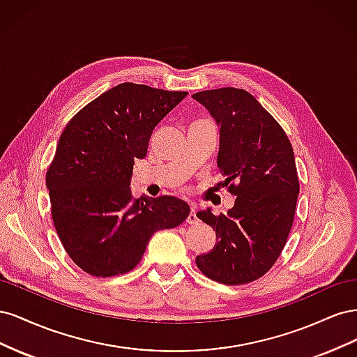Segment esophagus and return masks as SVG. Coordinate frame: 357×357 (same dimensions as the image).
Here are the masks:
<instances>
[{"label":"esophagus","instance_id":"1","mask_svg":"<svg viewBox=\"0 0 357 357\" xmlns=\"http://www.w3.org/2000/svg\"><path fill=\"white\" fill-rule=\"evenodd\" d=\"M186 222H188L189 225H197V223L199 222L198 215H197V205H195V204L190 205V213H189V215H188Z\"/></svg>","mask_w":357,"mask_h":357}]
</instances>
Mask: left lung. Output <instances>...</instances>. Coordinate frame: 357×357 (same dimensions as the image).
Wrapping results in <instances>:
<instances>
[{
	"label": "left lung",
	"mask_w": 357,
	"mask_h": 357,
	"mask_svg": "<svg viewBox=\"0 0 357 357\" xmlns=\"http://www.w3.org/2000/svg\"><path fill=\"white\" fill-rule=\"evenodd\" d=\"M220 126L218 167L235 195L228 213L197 215L215 231V244L197 256L208 278L236 286L255 282L275 264L294 225L299 180L283 128L252 93L236 88L192 95Z\"/></svg>",
	"instance_id": "8db88e82"
}]
</instances>
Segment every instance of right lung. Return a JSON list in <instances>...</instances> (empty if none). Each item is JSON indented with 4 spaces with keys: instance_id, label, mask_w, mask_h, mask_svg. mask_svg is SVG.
<instances>
[{
    "instance_id": "right-lung-1",
    "label": "right lung",
    "mask_w": 357,
    "mask_h": 357,
    "mask_svg": "<svg viewBox=\"0 0 357 357\" xmlns=\"http://www.w3.org/2000/svg\"><path fill=\"white\" fill-rule=\"evenodd\" d=\"M186 95L122 83L83 107L63 129L46 186L59 240L84 273H129L156 231L188 219L185 201L135 199L129 188L153 129Z\"/></svg>"
}]
</instances>
